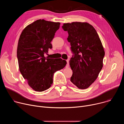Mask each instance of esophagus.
<instances>
[{"mask_svg":"<svg viewBox=\"0 0 124 124\" xmlns=\"http://www.w3.org/2000/svg\"><path fill=\"white\" fill-rule=\"evenodd\" d=\"M66 61H67V66H69V60H66Z\"/></svg>","mask_w":124,"mask_h":124,"instance_id":"esophagus-1","label":"esophagus"}]
</instances>
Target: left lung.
<instances>
[{
    "mask_svg": "<svg viewBox=\"0 0 124 124\" xmlns=\"http://www.w3.org/2000/svg\"><path fill=\"white\" fill-rule=\"evenodd\" d=\"M68 41L73 53L70 65L73 70L70 81L79 89L89 87L97 79L102 68L105 52L99 35L87 23H64Z\"/></svg>",
    "mask_w": 124,
    "mask_h": 124,
    "instance_id": "8db88e82",
    "label": "left lung"
}]
</instances>
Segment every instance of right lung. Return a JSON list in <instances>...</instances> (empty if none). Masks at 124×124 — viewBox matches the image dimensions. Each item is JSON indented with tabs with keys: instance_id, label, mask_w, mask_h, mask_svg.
<instances>
[{
	"instance_id": "right-lung-1",
	"label": "right lung",
	"mask_w": 124,
	"mask_h": 124,
	"mask_svg": "<svg viewBox=\"0 0 124 124\" xmlns=\"http://www.w3.org/2000/svg\"><path fill=\"white\" fill-rule=\"evenodd\" d=\"M60 24V23L38 20L27 26L20 37L17 48L20 71L36 91L48 89L52 85L54 74L67 64L66 61L61 58L44 56L52 47L51 42Z\"/></svg>"
}]
</instances>
